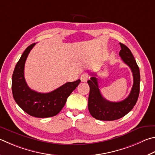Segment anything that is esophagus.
Here are the masks:
<instances>
[{
    "mask_svg": "<svg viewBox=\"0 0 155 155\" xmlns=\"http://www.w3.org/2000/svg\"><path fill=\"white\" fill-rule=\"evenodd\" d=\"M88 77H89L88 74H87V73H84V74H83L81 76V80L82 82H87V79H88Z\"/></svg>",
    "mask_w": 155,
    "mask_h": 155,
    "instance_id": "obj_1",
    "label": "esophagus"
}]
</instances>
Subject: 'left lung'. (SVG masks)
I'll list each match as a JSON object with an SVG mask.
<instances>
[{"label": "left lung", "instance_id": "left-lung-1", "mask_svg": "<svg viewBox=\"0 0 155 155\" xmlns=\"http://www.w3.org/2000/svg\"><path fill=\"white\" fill-rule=\"evenodd\" d=\"M120 45L121 49L119 55L133 73V87L128 97L124 100L118 102H110L101 94L97 78L95 77H91L87 81L90 87L88 109L91 116L97 120H114L122 118L133 109L138 99L140 82L139 67L128 47L120 43Z\"/></svg>", "mask_w": 155, "mask_h": 155}]
</instances>
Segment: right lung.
<instances>
[{
  "instance_id": "obj_1",
  "label": "right lung",
  "mask_w": 155,
  "mask_h": 155,
  "mask_svg": "<svg viewBox=\"0 0 155 155\" xmlns=\"http://www.w3.org/2000/svg\"><path fill=\"white\" fill-rule=\"evenodd\" d=\"M35 44L27 47L14 69L11 86L13 96L18 106L30 116L38 118L53 117L61 110L67 98L81 83V80L66 83L46 94L31 89L24 78V66L28 55Z\"/></svg>"
}]
</instances>
